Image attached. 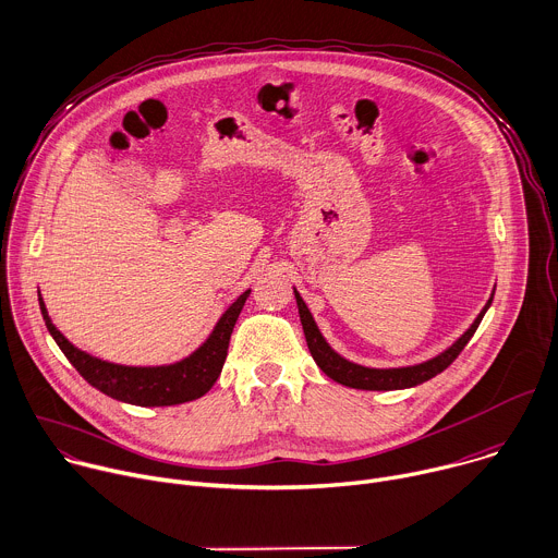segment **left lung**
<instances>
[{"instance_id":"obj_1","label":"left lung","mask_w":558,"mask_h":558,"mask_svg":"<svg viewBox=\"0 0 558 558\" xmlns=\"http://www.w3.org/2000/svg\"><path fill=\"white\" fill-rule=\"evenodd\" d=\"M493 296H495V288L490 292V299L482 307V312L471 323V327L462 333V337L453 345H449L447 350L439 352L437 356H433L428 361H422V363H415V365H402V367H367V365H359L354 361H348L345 356H341L337 350H333L325 341V337L320 333V329H318L310 307L305 305V301L301 299L299 290L294 288L299 318H301L303 333H305V341H307V350H310L314 363L323 369L325 376H329L331 380H337L339 385H345V387H352V389H365V391L409 389V387H417V385L430 380L433 376L441 374L444 369H447L460 356V352L473 339L475 329L480 327L486 310L493 303Z\"/></svg>"}]
</instances>
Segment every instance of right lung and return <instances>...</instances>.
I'll return each instance as SVG.
<instances>
[{
  "label": "right lung",
  "instance_id": "1",
  "mask_svg": "<svg viewBox=\"0 0 558 558\" xmlns=\"http://www.w3.org/2000/svg\"><path fill=\"white\" fill-rule=\"evenodd\" d=\"M248 294L251 290L242 292L225 312H221L206 341L195 352H191L182 361L154 367L109 363L74 348L48 316L41 292L39 307L50 337L92 387H96L109 398L136 407H171L202 398L215 385V380L221 374V367H225L231 333Z\"/></svg>",
  "mask_w": 558,
  "mask_h": 558
}]
</instances>
